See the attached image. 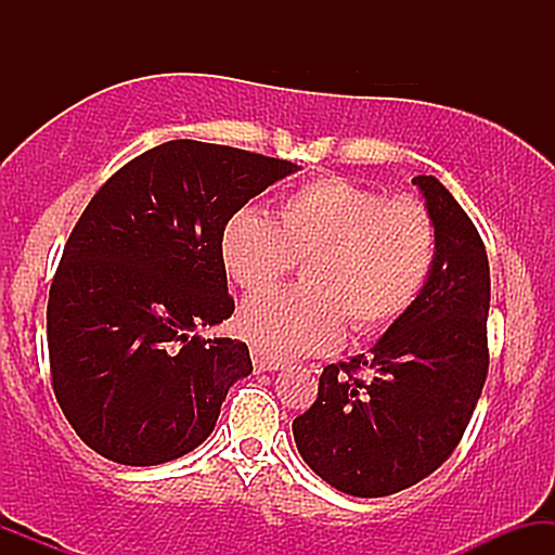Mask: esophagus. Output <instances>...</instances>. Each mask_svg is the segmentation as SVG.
Instances as JSON below:
<instances>
[{
  "label": "esophagus",
  "mask_w": 555,
  "mask_h": 555,
  "mask_svg": "<svg viewBox=\"0 0 555 555\" xmlns=\"http://www.w3.org/2000/svg\"><path fill=\"white\" fill-rule=\"evenodd\" d=\"M253 367H256L258 373H273L279 371V367H284V360L282 358H273V354L263 352V349L253 347Z\"/></svg>",
  "instance_id": "obj_1"
}]
</instances>
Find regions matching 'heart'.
Returning <instances> with one entry per match:
<instances>
[{"label":"heart","instance_id":"heart-1","mask_svg":"<svg viewBox=\"0 0 555 555\" xmlns=\"http://www.w3.org/2000/svg\"><path fill=\"white\" fill-rule=\"evenodd\" d=\"M219 253L245 292L266 289L295 258H308L305 286L245 299L237 326L263 352L315 354L339 347L347 323L367 334L412 308L430 276L436 229L415 201L318 177L284 197L276 219L256 208L229 216Z\"/></svg>","mask_w":555,"mask_h":555}]
</instances>
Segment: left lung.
<instances>
[{
  "mask_svg": "<svg viewBox=\"0 0 555 555\" xmlns=\"http://www.w3.org/2000/svg\"><path fill=\"white\" fill-rule=\"evenodd\" d=\"M425 197L436 258L423 292L371 352L323 367L318 399L292 423L299 456L331 488L360 499L399 493L436 473L467 430L488 375V253L436 177ZM371 366V385L353 378Z\"/></svg>",
  "mask_w": 555,
  "mask_h": 555,
  "instance_id": "1",
  "label": "left lung"
}]
</instances>
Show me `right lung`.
I'll return each mask as SVG.
<instances>
[{"mask_svg": "<svg viewBox=\"0 0 555 555\" xmlns=\"http://www.w3.org/2000/svg\"><path fill=\"white\" fill-rule=\"evenodd\" d=\"M297 169L169 140L88 203L49 292L47 336L56 401L95 454L154 467L211 436L227 391L253 373L245 341L197 334L234 313L221 229Z\"/></svg>", "mask_w": 555, "mask_h": 555, "instance_id": "right-lung-1", "label": "right lung"}]
</instances>
